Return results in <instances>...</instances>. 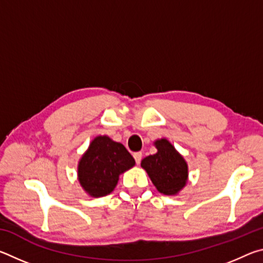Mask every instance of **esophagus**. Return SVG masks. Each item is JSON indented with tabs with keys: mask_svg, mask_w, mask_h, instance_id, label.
Returning <instances> with one entry per match:
<instances>
[{
	"mask_svg": "<svg viewBox=\"0 0 263 263\" xmlns=\"http://www.w3.org/2000/svg\"><path fill=\"white\" fill-rule=\"evenodd\" d=\"M133 158H135V160H136V163H137V164H139V163H140V161H141L142 154H141L140 152H137V153L133 154Z\"/></svg>",
	"mask_w": 263,
	"mask_h": 263,
	"instance_id": "1",
	"label": "esophagus"
}]
</instances>
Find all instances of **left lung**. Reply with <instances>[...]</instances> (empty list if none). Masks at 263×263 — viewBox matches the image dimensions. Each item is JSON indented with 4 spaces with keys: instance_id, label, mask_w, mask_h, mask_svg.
I'll return each instance as SVG.
<instances>
[{
    "instance_id": "8db88e82",
    "label": "left lung",
    "mask_w": 263,
    "mask_h": 263,
    "mask_svg": "<svg viewBox=\"0 0 263 263\" xmlns=\"http://www.w3.org/2000/svg\"><path fill=\"white\" fill-rule=\"evenodd\" d=\"M154 145L158 152L142 159L141 167L159 193L177 195L188 181V164L166 138L154 141Z\"/></svg>"
}]
</instances>
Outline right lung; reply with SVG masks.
<instances>
[{
    "mask_svg": "<svg viewBox=\"0 0 263 263\" xmlns=\"http://www.w3.org/2000/svg\"><path fill=\"white\" fill-rule=\"evenodd\" d=\"M135 164V159L123 144L108 136H99L80 159L79 182L91 197H102L112 193L119 175Z\"/></svg>",
    "mask_w": 263,
    "mask_h": 263,
    "instance_id": "1",
    "label": "right lung"
}]
</instances>
